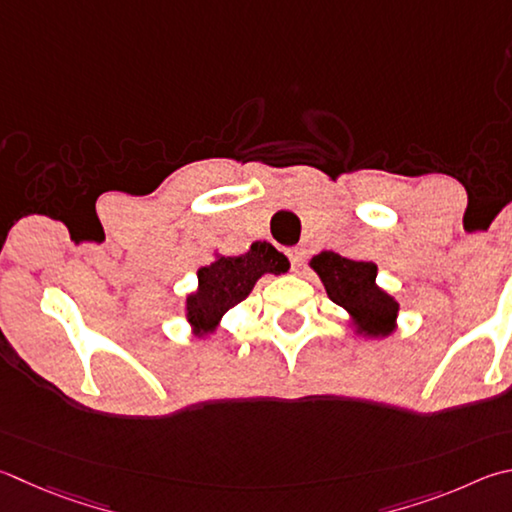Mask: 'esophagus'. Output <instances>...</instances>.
Here are the masks:
<instances>
[{
  "mask_svg": "<svg viewBox=\"0 0 512 512\" xmlns=\"http://www.w3.org/2000/svg\"><path fill=\"white\" fill-rule=\"evenodd\" d=\"M288 259H291V266H293V271H300V268L304 266V257H306V253H304V248H300V246H295V248H288Z\"/></svg>",
  "mask_w": 512,
  "mask_h": 512,
  "instance_id": "obj_1",
  "label": "esophagus"
}]
</instances>
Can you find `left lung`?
Listing matches in <instances>:
<instances>
[{
	"mask_svg": "<svg viewBox=\"0 0 512 512\" xmlns=\"http://www.w3.org/2000/svg\"><path fill=\"white\" fill-rule=\"evenodd\" d=\"M331 302L349 313L356 333L369 338H387L396 329L398 302L376 284L374 262H356L333 250H322L311 259Z\"/></svg>",
	"mask_w": 512,
	"mask_h": 512,
	"instance_id": "1",
	"label": "left lung"
}]
</instances>
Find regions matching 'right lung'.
<instances>
[{"label": "right lung", "mask_w": 512, "mask_h": 512, "mask_svg": "<svg viewBox=\"0 0 512 512\" xmlns=\"http://www.w3.org/2000/svg\"><path fill=\"white\" fill-rule=\"evenodd\" d=\"M288 266V259L273 244L255 241L244 255L217 257L210 266L199 268L197 291L185 300V318L194 336L201 338L215 331L224 313L246 300L259 277L282 275Z\"/></svg>", "instance_id": "1"}]
</instances>
